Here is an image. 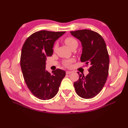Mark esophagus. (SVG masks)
<instances>
[{"label": "esophagus", "mask_w": 128, "mask_h": 128, "mask_svg": "<svg viewBox=\"0 0 128 128\" xmlns=\"http://www.w3.org/2000/svg\"><path fill=\"white\" fill-rule=\"evenodd\" d=\"M72 73V72L70 71H67L66 72V74H70Z\"/></svg>", "instance_id": "esophagus-1"}]
</instances>
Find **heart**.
Wrapping results in <instances>:
<instances>
[{
	"label": "heart",
	"instance_id": "b5f03b06",
	"mask_svg": "<svg viewBox=\"0 0 128 128\" xmlns=\"http://www.w3.org/2000/svg\"><path fill=\"white\" fill-rule=\"evenodd\" d=\"M64 42L70 48H72L74 45H77V42L75 38L72 37H68L67 38H66L64 40ZM56 45L54 46V49H56ZM73 61H74L73 59L65 60L63 62V64L66 67L69 68L70 67L71 64Z\"/></svg>",
	"mask_w": 128,
	"mask_h": 128
}]
</instances>
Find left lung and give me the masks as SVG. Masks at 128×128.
I'll return each instance as SVG.
<instances>
[{
  "label": "left lung",
  "mask_w": 128,
  "mask_h": 128,
  "mask_svg": "<svg viewBox=\"0 0 128 128\" xmlns=\"http://www.w3.org/2000/svg\"><path fill=\"white\" fill-rule=\"evenodd\" d=\"M70 33L82 43L81 62L90 66L86 76L77 72L79 79L74 83V86L81 98L91 99L102 91L108 75L110 58L105 42L100 34L91 30H76Z\"/></svg>",
  "instance_id": "1"
}]
</instances>
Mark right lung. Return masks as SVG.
<instances>
[{"mask_svg": "<svg viewBox=\"0 0 128 128\" xmlns=\"http://www.w3.org/2000/svg\"><path fill=\"white\" fill-rule=\"evenodd\" d=\"M66 32L42 30L27 38L23 45L20 65L25 82L32 94L41 100L53 98L58 92L65 71L45 69L46 60L52 56L54 42Z\"/></svg>", "mask_w": 128, "mask_h": 128, "instance_id": "right-lung-1", "label": "right lung"}]
</instances>
